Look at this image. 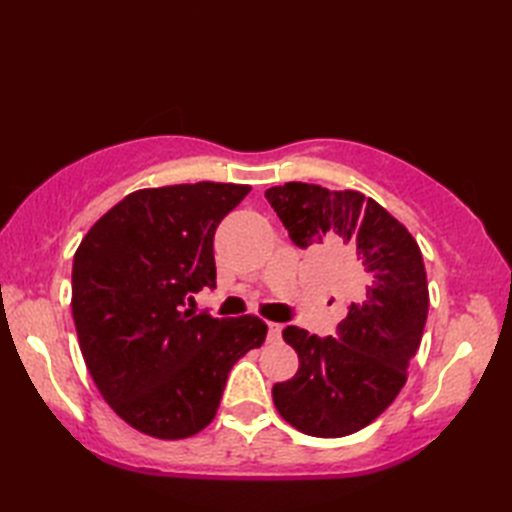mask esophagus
I'll list each match as a JSON object with an SVG mask.
<instances>
[{
    "mask_svg": "<svg viewBox=\"0 0 512 512\" xmlns=\"http://www.w3.org/2000/svg\"><path fill=\"white\" fill-rule=\"evenodd\" d=\"M268 341L270 343L281 341V325L279 323H268Z\"/></svg>",
    "mask_w": 512,
    "mask_h": 512,
    "instance_id": "esophagus-1",
    "label": "esophagus"
}]
</instances>
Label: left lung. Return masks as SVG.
<instances>
[{
	"instance_id": "1",
	"label": "left lung",
	"mask_w": 512,
	"mask_h": 512,
	"mask_svg": "<svg viewBox=\"0 0 512 512\" xmlns=\"http://www.w3.org/2000/svg\"><path fill=\"white\" fill-rule=\"evenodd\" d=\"M266 200L301 248L323 244L347 268L352 303L336 336L288 325L299 369L273 387L279 416L314 438H343L383 413L407 383L429 312V284L416 239L358 191L286 182Z\"/></svg>"
}]
</instances>
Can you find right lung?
<instances>
[{"label": "right lung", "instance_id": "1", "mask_svg": "<svg viewBox=\"0 0 512 512\" xmlns=\"http://www.w3.org/2000/svg\"><path fill=\"white\" fill-rule=\"evenodd\" d=\"M248 184L195 182L140 189L81 239L72 264V317L81 354L118 416L160 440L213 422L228 372L262 347L266 323L184 310L215 288V228Z\"/></svg>", "mask_w": 512, "mask_h": 512}]
</instances>
